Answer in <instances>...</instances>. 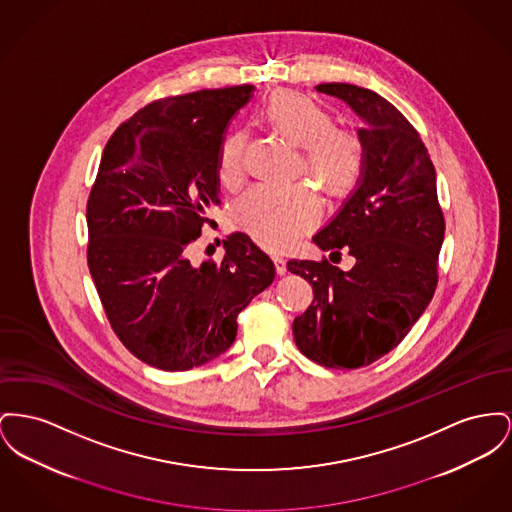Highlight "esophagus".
<instances>
[{"instance_id":"34e87169","label":"esophagus","mask_w":512,"mask_h":512,"mask_svg":"<svg viewBox=\"0 0 512 512\" xmlns=\"http://www.w3.org/2000/svg\"><path fill=\"white\" fill-rule=\"evenodd\" d=\"M272 263H274V269H276V274H286V259H282V257H278V255H274L272 257Z\"/></svg>"}]
</instances>
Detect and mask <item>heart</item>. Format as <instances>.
<instances>
[{"instance_id":"heart-1","label":"heart","mask_w":512,"mask_h":512,"mask_svg":"<svg viewBox=\"0 0 512 512\" xmlns=\"http://www.w3.org/2000/svg\"><path fill=\"white\" fill-rule=\"evenodd\" d=\"M267 131L300 149L298 174L315 181L327 201L346 199L358 185L365 149L354 129L338 127L331 110L300 92L276 91L259 110ZM245 137L230 135L218 152V181L236 191L247 178ZM319 218L317 197L305 187H255L230 211L232 224L267 249L282 251Z\"/></svg>"}]
</instances>
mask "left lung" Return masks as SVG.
Masks as SVG:
<instances>
[{"mask_svg": "<svg viewBox=\"0 0 512 512\" xmlns=\"http://www.w3.org/2000/svg\"><path fill=\"white\" fill-rule=\"evenodd\" d=\"M317 91L344 100L363 121L358 187L313 236L323 251L340 255L344 247L356 265L344 272L327 259L288 261V271L313 286V303L292 331L309 360L358 369L396 348L429 305L445 218L420 133L389 100L348 83H323Z\"/></svg>", "mask_w": 512, "mask_h": 512, "instance_id": "obj_1", "label": "left lung"}]
</instances>
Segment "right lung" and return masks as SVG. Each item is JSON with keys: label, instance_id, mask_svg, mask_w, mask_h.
<instances>
[{"label": "right lung", "instance_id": "1", "mask_svg": "<svg viewBox=\"0 0 512 512\" xmlns=\"http://www.w3.org/2000/svg\"><path fill=\"white\" fill-rule=\"evenodd\" d=\"M253 87L154 100L123 121L102 152L87 203V261L123 346L164 371L224 354L238 315L274 280L247 234L224 240V259L193 267L187 247L218 199V152Z\"/></svg>", "mask_w": 512, "mask_h": 512}]
</instances>
